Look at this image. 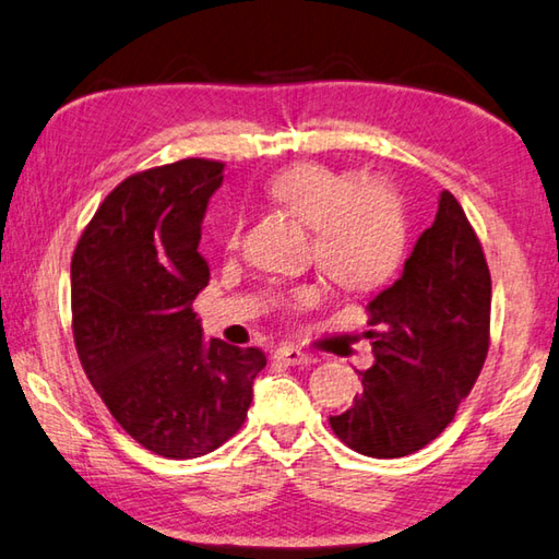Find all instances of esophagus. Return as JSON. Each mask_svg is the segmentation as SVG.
I'll use <instances>...</instances> for the list:
<instances>
[{"label":"esophagus","instance_id":"34e87169","mask_svg":"<svg viewBox=\"0 0 559 559\" xmlns=\"http://www.w3.org/2000/svg\"><path fill=\"white\" fill-rule=\"evenodd\" d=\"M273 361L283 364V367H300V364L308 361V354L298 347H290V344H283L273 352Z\"/></svg>","mask_w":559,"mask_h":559}]
</instances>
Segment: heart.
<instances>
[{
	"label": "heart",
	"mask_w": 559,
	"mask_h": 559,
	"mask_svg": "<svg viewBox=\"0 0 559 559\" xmlns=\"http://www.w3.org/2000/svg\"><path fill=\"white\" fill-rule=\"evenodd\" d=\"M269 195L312 229L314 261L344 288L379 286L403 261L408 219L399 190L389 180H352L344 170L300 160L273 176ZM239 235L241 222H235L227 247H237ZM320 298L318 286H300L288 302L296 310H308Z\"/></svg>",
	"instance_id": "b5f03b06"
}]
</instances>
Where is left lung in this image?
<instances>
[{
	"mask_svg": "<svg viewBox=\"0 0 559 559\" xmlns=\"http://www.w3.org/2000/svg\"><path fill=\"white\" fill-rule=\"evenodd\" d=\"M367 310L373 364L359 371L364 391L330 428L354 452L395 460L448 428L489 352V266L452 192H440L438 215L401 278Z\"/></svg>",
	"mask_w": 559,
	"mask_h": 559,
	"instance_id": "left-lung-1",
	"label": "left lung"
}]
</instances>
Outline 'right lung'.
<instances>
[{"mask_svg":"<svg viewBox=\"0 0 559 559\" xmlns=\"http://www.w3.org/2000/svg\"><path fill=\"white\" fill-rule=\"evenodd\" d=\"M222 170L219 160L182 158L121 180L70 263L80 364L121 428L168 460L225 444L266 367L257 347L202 340L190 308L210 281L198 245Z\"/></svg>","mask_w":559,"mask_h":559,"instance_id":"add662e5","label":"right lung"}]
</instances>
